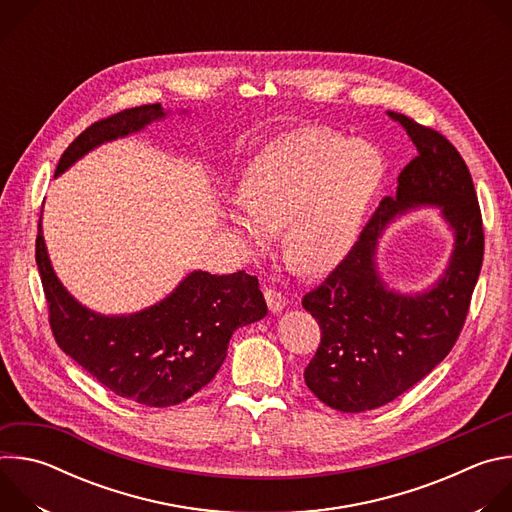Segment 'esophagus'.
I'll list each match as a JSON object with an SVG mask.
<instances>
[{
	"instance_id": "esophagus-1",
	"label": "esophagus",
	"mask_w": 512,
	"mask_h": 512,
	"mask_svg": "<svg viewBox=\"0 0 512 512\" xmlns=\"http://www.w3.org/2000/svg\"><path fill=\"white\" fill-rule=\"evenodd\" d=\"M265 300H267V306H269V310L273 312V314H279L283 308H285V298H283V294H279L277 289H265Z\"/></svg>"
}]
</instances>
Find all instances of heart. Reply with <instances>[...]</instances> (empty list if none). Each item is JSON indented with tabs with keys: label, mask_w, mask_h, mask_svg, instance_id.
I'll use <instances>...</instances> for the list:
<instances>
[{
	"label": "heart",
	"mask_w": 512,
	"mask_h": 512,
	"mask_svg": "<svg viewBox=\"0 0 512 512\" xmlns=\"http://www.w3.org/2000/svg\"><path fill=\"white\" fill-rule=\"evenodd\" d=\"M383 172L379 150L367 141L320 127L291 129L247 164L241 202L225 221L251 253L283 229L281 247L291 265L328 271L352 249Z\"/></svg>",
	"instance_id": "obj_1"
}]
</instances>
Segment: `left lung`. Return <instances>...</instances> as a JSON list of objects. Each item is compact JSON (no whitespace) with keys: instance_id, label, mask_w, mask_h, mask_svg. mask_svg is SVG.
Segmentation results:
<instances>
[{"instance_id":"obj_1","label":"left lung","mask_w":512,"mask_h":512,"mask_svg":"<svg viewBox=\"0 0 512 512\" xmlns=\"http://www.w3.org/2000/svg\"><path fill=\"white\" fill-rule=\"evenodd\" d=\"M417 148L342 263L308 291L302 306L322 340L304 371L308 389L344 413L377 409L419 383L454 348L476 287L482 257V214L470 170L454 145L431 127L389 111ZM440 205L455 233L445 275L421 295L393 292L378 275L376 245L397 213Z\"/></svg>"}]
</instances>
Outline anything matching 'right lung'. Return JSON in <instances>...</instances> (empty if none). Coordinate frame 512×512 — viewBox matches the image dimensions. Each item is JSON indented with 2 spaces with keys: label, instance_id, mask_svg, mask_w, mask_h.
Instances as JSON below:
<instances>
[{
  "label": "right lung",
  "instance_id": "add662e5",
  "mask_svg": "<svg viewBox=\"0 0 512 512\" xmlns=\"http://www.w3.org/2000/svg\"><path fill=\"white\" fill-rule=\"evenodd\" d=\"M160 103L125 109L87 127L62 154L56 174L105 141L164 119ZM36 263L58 346L115 395L145 407H170L208 385L227 358L233 332L267 314L255 275L192 271L162 302L127 316H103L72 298L56 277L42 237Z\"/></svg>",
  "mask_w": 512,
  "mask_h": 512
}]
</instances>
